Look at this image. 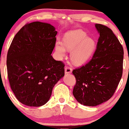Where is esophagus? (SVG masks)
Masks as SVG:
<instances>
[{
  "mask_svg": "<svg viewBox=\"0 0 129 129\" xmlns=\"http://www.w3.org/2000/svg\"><path fill=\"white\" fill-rule=\"evenodd\" d=\"M72 72V69L69 66H67L65 67V73L66 74L71 73Z\"/></svg>",
  "mask_w": 129,
  "mask_h": 129,
  "instance_id": "34e87169",
  "label": "esophagus"
}]
</instances>
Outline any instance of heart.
Instances as JSON below:
<instances>
[{
  "mask_svg": "<svg viewBox=\"0 0 129 129\" xmlns=\"http://www.w3.org/2000/svg\"><path fill=\"white\" fill-rule=\"evenodd\" d=\"M63 42L59 40L56 42L55 48L60 56L65 55L66 50L71 51L70 58L76 64L86 62L95 48V41L87 37L86 33L81 29L71 31L65 35Z\"/></svg>",
  "mask_w": 129,
  "mask_h": 129,
  "instance_id": "heart-1",
  "label": "heart"
}]
</instances>
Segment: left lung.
Returning <instances> with one entry per match:
<instances>
[{"label":"left lung","mask_w":129,"mask_h":129,"mask_svg":"<svg viewBox=\"0 0 129 129\" xmlns=\"http://www.w3.org/2000/svg\"><path fill=\"white\" fill-rule=\"evenodd\" d=\"M95 27L100 37L92 58L72 72L76 80L73 96L86 106H98L110 99L122 75V46L107 26L96 23Z\"/></svg>","instance_id":"8db88e82"}]
</instances>
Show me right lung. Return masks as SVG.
<instances>
[{
  "label": "right lung",
  "mask_w": 129,
  "mask_h": 129,
  "mask_svg": "<svg viewBox=\"0 0 129 129\" xmlns=\"http://www.w3.org/2000/svg\"><path fill=\"white\" fill-rule=\"evenodd\" d=\"M57 31L50 23H26L13 38L7 54V73L16 98L31 107L44 105L64 76V64L51 55Z\"/></svg>",
  "instance_id": "1"
}]
</instances>
